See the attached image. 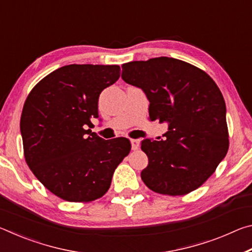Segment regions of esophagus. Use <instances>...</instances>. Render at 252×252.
I'll return each mask as SVG.
<instances>
[{"instance_id":"1","label":"esophagus","mask_w":252,"mask_h":252,"mask_svg":"<svg viewBox=\"0 0 252 252\" xmlns=\"http://www.w3.org/2000/svg\"><path fill=\"white\" fill-rule=\"evenodd\" d=\"M131 147H132V150L136 151L139 149V140L136 139H132L131 140Z\"/></svg>"}]
</instances>
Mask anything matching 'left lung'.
I'll use <instances>...</instances> for the list:
<instances>
[{
  "instance_id": "obj_1",
  "label": "left lung",
  "mask_w": 252,
  "mask_h": 252,
  "mask_svg": "<svg viewBox=\"0 0 252 252\" xmlns=\"http://www.w3.org/2000/svg\"><path fill=\"white\" fill-rule=\"evenodd\" d=\"M122 79L146 93L151 120L169 123L167 139L141 143L149 159L142 181L155 192L173 197L198 189L229 148L218 85L203 70L167 57L125 63Z\"/></svg>"
}]
</instances>
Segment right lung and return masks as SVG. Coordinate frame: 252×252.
<instances>
[{
	"label": "right lung",
	"instance_id": "right-lung-1",
	"mask_svg": "<svg viewBox=\"0 0 252 252\" xmlns=\"http://www.w3.org/2000/svg\"><path fill=\"white\" fill-rule=\"evenodd\" d=\"M119 78V65H65L42 79L25 100L20 122L25 161L65 201L101 198L130 153L129 139L104 140L88 129L99 117L101 92Z\"/></svg>",
	"mask_w": 252,
	"mask_h": 252
}]
</instances>
